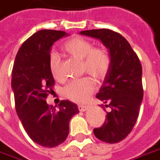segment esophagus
<instances>
[{
	"label": "esophagus",
	"instance_id": "1",
	"mask_svg": "<svg viewBox=\"0 0 160 160\" xmlns=\"http://www.w3.org/2000/svg\"><path fill=\"white\" fill-rule=\"evenodd\" d=\"M88 109V106H83V105H80V106H79V110H80V112L87 111Z\"/></svg>",
	"mask_w": 160,
	"mask_h": 160
}]
</instances>
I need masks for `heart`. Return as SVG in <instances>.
Returning a JSON list of instances; mask_svg holds the SVG:
<instances>
[{
    "label": "heart",
    "instance_id": "1",
    "mask_svg": "<svg viewBox=\"0 0 160 160\" xmlns=\"http://www.w3.org/2000/svg\"><path fill=\"white\" fill-rule=\"evenodd\" d=\"M63 49L79 60H82L83 70L95 79L107 75L111 66V56L104 48H93L92 43L83 38L74 37L68 41ZM49 69L54 80H62L60 70V57L55 53L50 54ZM94 90V83L88 77L70 81L64 88L65 96L76 103H83Z\"/></svg>",
    "mask_w": 160,
    "mask_h": 160
}]
</instances>
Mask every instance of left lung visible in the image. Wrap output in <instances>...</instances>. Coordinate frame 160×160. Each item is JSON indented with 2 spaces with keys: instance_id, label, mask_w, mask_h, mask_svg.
<instances>
[{
  "instance_id": "left-lung-1",
  "label": "left lung",
  "mask_w": 160,
  "mask_h": 160,
  "mask_svg": "<svg viewBox=\"0 0 160 160\" xmlns=\"http://www.w3.org/2000/svg\"><path fill=\"white\" fill-rule=\"evenodd\" d=\"M80 33L99 40L110 53L111 66L96 97L111 110L107 112L102 127L94 128L93 133L103 142H119L132 130L142 102L140 61L129 42L119 33L103 28Z\"/></svg>"
}]
</instances>
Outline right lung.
Segmentation results:
<instances>
[{
	"instance_id": "add662e5",
	"label": "right lung",
	"mask_w": 160,
	"mask_h": 160,
	"mask_svg": "<svg viewBox=\"0 0 160 160\" xmlns=\"http://www.w3.org/2000/svg\"><path fill=\"white\" fill-rule=\"evenodd\" d=\"M68 34L64 31L40 30L23 42L12 71L11 87L15 109L24 129L33 142L44 147L61 145L68 138L69 121L79 113L76 104L62 100L58 109L46 101L54 80L49 69L53 43Z\"/></svg>"
}]
</instances>
